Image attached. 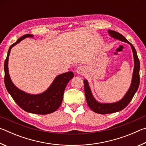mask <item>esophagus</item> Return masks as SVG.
<instances>
[{
	"mask_svg": "<svg viewBox=\"0 0 146 146\" xmlns=\"http://www.w3.org/2000/svg\"><path fill=\"white\" fill-rule=\"evenodd\" d=\"M84 71V68L82 66H78L76 69V73L78 74H82Z\"/></svg>",
	"mask_w": 146,
	"mask_h": 146,
	"instance_id": "1",
	"label": "esophagus"
}]
</instances>
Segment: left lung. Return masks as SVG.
I'll return each instance as SVG.
<instances>
[{"label":"left lung","instance_id":"left-lung-1","mask_svg":"<svg viewBox=\"0 0 146 146\" xmlns=\"http://www.w3.org/2000/svg\"><path fill=\"white\" fill-rule=\"evenodd\" d=\"M108 33L112 38L117 39L120 41L129 44L133 51V58H134V68H133V72L132 75L131 82L129 88L128 89L126 93L122 98V99L115 102L111 103H103L100 102L95 99L91 92V88L89 85L88 81L84 79V91L87 101L88 105L93 111L98 113V114H110L118 112L122 110L126 106L129 104V103L132 100L133 97H134L135 94L137 92L140 84V61L138 58L137 51L131 44L122 35L118 33V32L113 30L108 29Z\"/></svg>","mask_w":146,"mask_h":146}]
</instances>
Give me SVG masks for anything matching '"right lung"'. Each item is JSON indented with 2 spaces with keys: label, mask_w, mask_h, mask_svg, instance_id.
<instances>
[{
  "label": "right lung",
  "mask_w": 146,
  "mask_h": 146,
  "mask_svg": "<svg viewBox=\"0 0 146 146\" xmlns=\"http://www.w3.org/2000/svg\"><path fill=\"white\" fill-rule=\"evenodd\" d=\"M26 38H33V35H24L9 47L4 66L5 86L15 102L25 111L38 115L49 114L55 112L60 106L64 90L73 78L74 74L72 71H68L57 75L49 88L41 93L30 94L20 90L11 81L8 70V60L11 48Z\"/></svg>",
  "instance_id": "right-lung-1"
}]
</instances>
